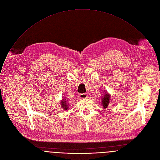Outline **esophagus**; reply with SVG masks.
Segmentation results:
<instances>
[{"mask_svg": "<svg viewBox=\"0 0 160 160\" xmlns=\"http://www.w3.org/2000/svg\"><path fill=\"white\" fill-rule=\"evenodd\" d=\"M78 97L79 98H81V99H85L87 98V94H80L78 95Z\"/></svg>", "mask_w": 160, "mask_h": 160, "instance_id": "1", "label": "esophagus"}]
</instances>
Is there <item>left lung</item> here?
Wrapping results in <instances>:
<instances>
[{
  "label": "left lung",
  "mask_w": 160,
  "mask_h": 160,
  "mask_svg": "<svg viewBox=\"0 0 160 160\" xmlns=\"http://www.w3.org/2000/svg\"><path fill=\"white\" fill-rule=\"evenodd\" d=\"M111 96L108 93H104V96H102V98H101V104L102 105V107L106 109L109 106V104L111 101Z\"/></svg>",
  "instance_id": "1"
}]
</instances>
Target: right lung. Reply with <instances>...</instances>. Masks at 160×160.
<instances>
[{
    "label": "right lung",
    "instance_id": "right-lung-1",
    "mask_svg": "<svg viewBox=\"0 0 160 160\" xmlns=\"http://www.w3.org/2000/svg\"><path fill=\"white\" fill-rule=\"evenodd\" d=\"M60 104H61V108L64 111H68V108H70L69 105H68V102L64 98H63V99H62V100L60 101Z\"/></svg>",
    "mask_w": 160,
    "mask_h": 160
}]
</instances>
